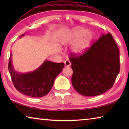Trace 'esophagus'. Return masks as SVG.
<instances>
[{
  "instance_id": "esophagus-1",
  "label": "esophagus",
  "mask_w": 129,
  "mask_h": 129,
  "mask_svg": "<svg viewBox=\"0 0 129 129\" xmlns=\"http://www.w3.org/2000/svg\"><path fill=\"white\" fill-rule=\"evenodd\" d=\"M64 64H65V67H69L70 65H71V62H70L69 60L65 61Z\"/></svg>"
}]
</instances>
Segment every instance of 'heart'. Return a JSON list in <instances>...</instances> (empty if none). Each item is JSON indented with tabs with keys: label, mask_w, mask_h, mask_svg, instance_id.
I'll return each mask as SVG.
<instances>
[{
	"label": "heart",
	"mask_w": 129,
	"mask_h": 129,
	"mask_svg": "<svg viewBox=\"0 0 129 129\" xmlns=\"http://www.w3.org/2000/svg\"><path fill=\"white\" fill-rule=\"evenodd\" d=\"M79 37L76 42L74 43L72 48V52L75 53H79L82 52L86 47L88 46L89 43L90 42L93 38V34L91 32L87 31L84 28H77L71 31L67 38L61 40V44L72 42L74 39ZM59 51V49H58Z\"/></svg>",
	"instance_id": "heart-1"
}]
</instances>
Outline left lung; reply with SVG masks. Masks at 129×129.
<instances>
[{
    "mask_svg": "<svg viewBox=\"0 0 129 129\" xmlns=\"http://www.w3.org/2000/svg\"><path fill=\"white\" fill-rule=\"evenodd\" d=\"M72 83L78 93L95 96L113 86L120 70L119 52L112 34H102L81 55L69 56Z\"/></svg>",
    "mask_w": 129,
    "mask_h": 129,
    "instance_id": "8db88e82",
    "label": "left lung"
}]
</instances>
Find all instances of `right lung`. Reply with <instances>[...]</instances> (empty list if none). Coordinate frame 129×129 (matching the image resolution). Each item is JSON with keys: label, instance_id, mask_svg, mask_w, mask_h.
<instances>
[{"label": "right lung", "instance_id": "obj_1", "mask_svg": "<svg viewBox=\"0 0 129 129\" xmlns=\"http://www.w3.org/2000/svg\"><path fill=\"white\" fill-rule=\"evenodd\" d=\"M12 62L10 57L8 70L15 88L20 93L32 97H41L47 95L53 86L56 77L64 67L63 62L55 63L45 60L35 71L20 73L15 71Z\"/></svg>", "mask_w": 129, "mask_h": 129}]
</instances>
